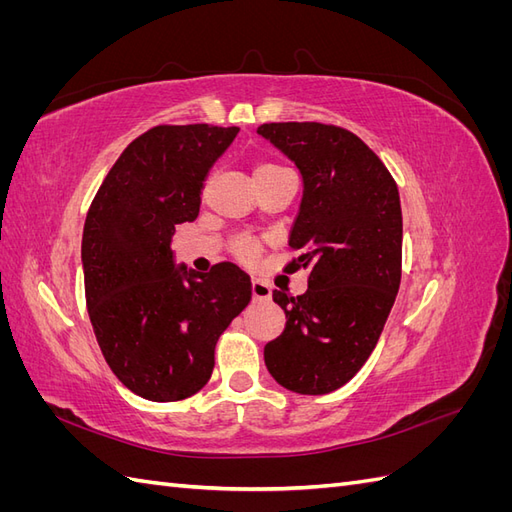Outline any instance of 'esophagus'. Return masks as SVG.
Here are the masks:
<instances>
[{
  "label": "esophagus",
  "instance_id": "34e87169",
  "mask_svg": "<svg viewBox=\"0 0 512 512\" xmlns=\"http://www.w3.org/2000/svg\"><path fill=\"white\" fill-rule=\"evenodd\" d=\"M252 294L254 299H262V301H269L271 299V286L262 280H254L252 282Z\"/></svg>",
  "mask_w": 512,
  "mask_h": 512
}]
</instances>
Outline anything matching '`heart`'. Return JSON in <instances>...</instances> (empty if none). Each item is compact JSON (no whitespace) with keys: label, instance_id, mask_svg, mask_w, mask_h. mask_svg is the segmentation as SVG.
I'll return each instance as SVG.
<instances>
[{"label":"heart","instance_id":"1","mask_svg":"<svg viewBox=\"0 0 512 512\" xmlns=\"http://www.w3.org/2000/svg\"><path fill=\"white\" fill-rule=\"evenodd\" d=\"M277 168H280L277 164L262 162V164H258V166H256V170H254V177L273 173V170H277ZM235 252H237V256H239L241 260H252V258H256V254H258V243H256V241H252V239H239V241L235 243Z\"/></svg>","mask_w":512,"mask_h":512}]
</instances>
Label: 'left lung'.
Masks as SVG:
<instances>
[{"label":"left lung","mask_w":512,"mask_h":512,"mask_svg":"<svg viewBox=\"0 0 512 512\" xmlns=\"http://www.w3.org/2000/svg\"><path fill=\"white\" fill-rule=\"evenodd\" d=\"M299 168L303 198L288 245L309 269L307 290H273L286 327L265 346L284 389L324 395L354 378L376 348L401 282L397 185L359 136L327 123H262L256 130Z\"/></svg>","instance_id":"left-lung-1"}]
</instances>
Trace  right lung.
<instances>
[{"mask_svg":"<svg viewBox=\"0 0 512 512\" xmlns=\"http://www.w3.org/2000/svg\"><path fill=\"white\" fill-rule=\"evenodd\" d=\"M239 128L158 126L108 170L83 228L91 327L108 367L138 397L179 401L203 389L220 335L252 299L232 262L196 273L175 262V226L194 222L211 166Z\"/></svg>","mask_w":512,"mask_h":512,"instance_id":"right-lung-1","label":"right lung"}]
</instances>
